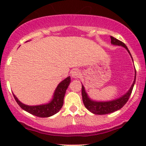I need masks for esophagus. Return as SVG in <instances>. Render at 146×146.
Instances as JSON below:
<instances>
[{
    "instance_id": "1",
    "label": "esophagus",
    "mask_w": 146,
    "mask_h": 146,
    "mask_svg": "<svg viewBox=\"0 0 146 146\" xmlns=\"http://www.w3.org/2000/svg\"><path fill=\"white\" fill-rule=\"evenodd\" d=\"M80 75H81V73L78 69H74L73 70H72L71 76L73 78H78L80 77Z\"/></svg>"
}]
</instances>
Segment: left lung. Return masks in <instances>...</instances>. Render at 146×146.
<instances>
[{
	"instance_id": "1",
	"label": "left lung",
	"mask_w": 146,
	"mask_h": 146,
	"mask_svg": "<svg viewBox=\"0 0 146 146\" xmlns=\"http://www.w3.org/2000/svg\"><path fill=\"white\" fill-rule=\"evenodd\" d=\"M111 37V44L113 45L116 46H121L123 48H126L130 56H131L130 51L128 49L127 46L125 45L124 43H123L121 41L118 40L116 38L113 37V36H110ZM132 58V56H131ZM133 60V58H132ZM136 71L135 69V76L134 80H133V84L131 86L130 89L128 90V92L126 94L122 95L120 98H117V99L113 100L111 101H95L92 100L88 96V93L86 92L85 89V87L82 85V102L85 105V107L91 111L92 113L95 114H100V115H102V114H110V113H112L114 111H117V110H120L121 107L124 106V104L127 102L129 100V97H130L131 94L132 90H133V86H134L135 82H136Z\"/></svg>"
}]
</instances>
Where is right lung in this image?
I'll return each instance as SVG.
<instances>
[{"mask_svg": "<svg viewBox=\"0 0 146 146\" xmlns=\"http://www.w3.org/2000/svg\"><path fill=\"white\" fill-rule=\"evenodd\" d=\"M70 82V77L68 76L62 80L54 91L51 100L48 103L39 105L29 106L22 103L13 94L15 100L20 107L29 114L39 117H49L60 111L64 104V99L66 90Z\"/></svg>", "mask_w": 146, "mask_h": 146, "instance_id": "right-lung-1", "label": "right lung"}]
</instances>
